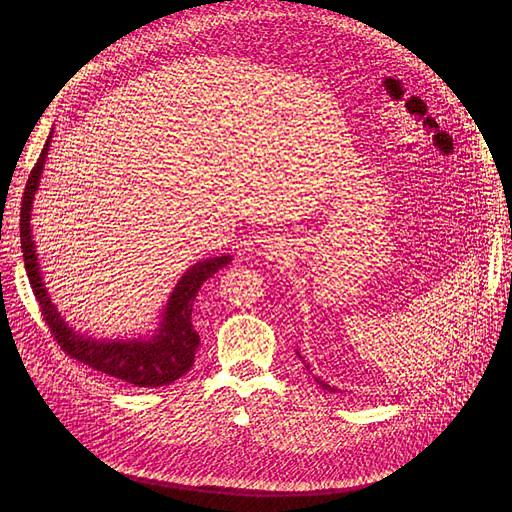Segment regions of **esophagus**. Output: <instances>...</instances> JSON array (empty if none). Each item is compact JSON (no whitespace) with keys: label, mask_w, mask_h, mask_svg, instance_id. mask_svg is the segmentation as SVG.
Segmentation results:
<instances>
[{"label":"esophagus","mask_w":512,"mask_h":512,"mask_svg":"<svg viewBox=\"0 0 512 512\" xmlns=\"http://www.w3.org/2000/svg\"><path fill=\"white\" fill-rule=\"evenodd\" d=\"M261 255H263L265 259L273 261V259H279V257L285 255V247H283V243H279V241H275V239H269V241H265Z\"/></svg>","instance_id":"34e87169"}]
</instances>
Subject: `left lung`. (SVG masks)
<instances>
[{"instance_id": "1", "label": "left lung", "mask_w": 512, "mask_h": 512, "mask_svg": "<svg viewBox=\"0 0 512 512\" xmlns=\"http://www.w3.org/2000/svg\"><path fill=\"white\" fill-rule=\"evenodd\" d=\"M296 352H298V350H296ZM298 356H300V358H302V362H304V364H306V369H308V371H310V364H308V362H306V360H304V356H302V354H300V352H298ZM310 373H312V371H310ZM314 379H316V383H318V385H320V387H322V389H324V391H328V393H336V391H338V389H336V387H332V385H328V383H324V381H320V379H318V377H314Z\"/></svg>"}]
</instances>
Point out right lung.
Instances as JSON below:
<instances>
[{"mask_svg":"<svg viewBox=\"0 0 512 512\" xmlns=\"http://www.w3.org/2000/svg\"><path fill=\"white\" fill-rule=\"evenodd\" d=\"M50 131L44 150L30 172L24 200H22V212H20V237H22V253H24V265L26 273L32 285L34 296L40 304L42 316L52 330L54 338L58 340L60 348L70 356L77 358L91 369L105 373L113 379H119L133 387H164L180 379L190 371L194 364V354L200 344V336L192 326V306L198 296L200 285L212 277L218 269L227 267L233 257L221 255L210 257L194 263L186 269V273L178 279L176 287L164 306L162 318L158 322V328L148 338H131V340H99L93 336H85L72 328L54 302L50 300L48 289L44 285L42 269L38 263L36 243L32 235V202L34 194L40 188L42 170L46 164V156L50 152L52 143Z\"/></svg>","mask_w":512,"mask_h":512,"instance_id":"add662e5","label":"right lung"}]
</instances>
